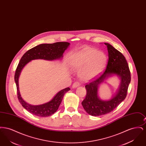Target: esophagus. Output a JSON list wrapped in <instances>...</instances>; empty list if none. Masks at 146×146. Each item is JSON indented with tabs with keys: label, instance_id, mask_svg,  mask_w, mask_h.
<instances>
[{
	"label": "esophagus",
	"instance_id": "obj_1",
	"mask_svg": "<svg viewBox=\"0 0 146 146\" xmlns=\"http://www.w3.org/2000/svg\"><path fill=\"white\" fill-rule=\"evenodd\" d=\"M80 85V84L79 82H75L74 83H73L72 85V88H76L77 87H78Z\"/></svg>",
	"mask_w": 146,
	"mask_h": 146
}]
</instances>
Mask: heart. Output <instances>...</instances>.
I'll use <instances>...</instances> for the list:
<instances>
[{"label": "heart", "instance_id": "heart-1", "mask_svg": "<svg viewBox=\"0 0 146 146\" xmlns=\"http://www.w3.org/2000/svg\"><path fill=\"white\" fill-rule=\"evenodd\" d=\"M107 61L104 52L91 47H85L70 57V67L80 70L79 75L84 81H90L98 76L104 70Z\"/></svg>", "mask_w": 146, "mask_h": 146}]
</instances>
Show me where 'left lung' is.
I'll return each mask as SVG.
<instances>
[{
  "label": "left lung",
  "instance_id": "1",
  "mask_svg": "<svg viewBox=\"0 0 146 146\" xmlns=\"http://www.w3.org/2000/svg\"><path fill=\"white\" fill-rule=\"evenodd\" d=\"M104 44L107 46L108 52L106 68L97 79L85 85L86 95L82 102L85 111L96 117L111 112L124 100L131 81L130 71L124 56L109 43ZM113 75L118 76L121 79L118 90L110 100H102L98 96V87L108 77Z\"/></svg>",
  "mask_w": 146,
  "mask_h": 146
}]
</instances>
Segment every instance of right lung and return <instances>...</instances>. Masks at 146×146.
I'll return each mask as SVG.
<instances>
[{
  "label": "right lung",
  "mask_w": 146,
  "mask_h": 146,
  "mask_svg": "<svg viewBox=\"0 0 146 146\" xmlns=\"http://www.w3.org/2000/svg\"><path fill=\"white\" fill-rule=\"evenodd\" d=\"M70 45V43L68 42L42 44L29 50L21 57L15 74V82L17 88V97L23 107L32 114L40 117H46L53 114L58 110L64 95L70 90V88H67L60 91L51 101L45 104L36 106L28 104L23 100L19 90V78L22 70L32 60L42 59L53 61L61 59L64 51L68 48Z\"/></svg>",
  "instance_id": "right-lung-1"
}]
</instances>
